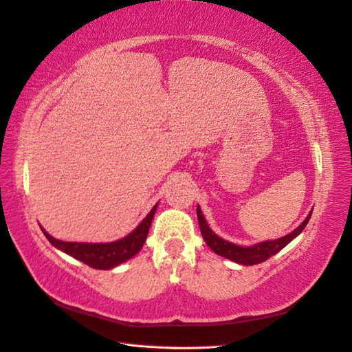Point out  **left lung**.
<instances>
[{
    "mask_svg": "<svg viewBox=\"0 0 352 352\" xmlns=\"http://www.w3.org/2000/svg\"><path fill=\"white\" fill-rule=\"evenodd\" d=\"M310 217H311V212L308 214L302 223H300L295 229V231L290 232L289 235L281 236V239H278V240L263 241V243H258V245L245 248V246L234 245V243H229L223 239H220L217 234H214L211 231V228L208 226L202 211H200V208L197 206V220H199L200 232H202V236H204L206 245L210 246L212 249V252H216L217 255L225 256V258H228V260H231L234 263L245 264V266H254V264H260L263 261L269 260L270 256L278 254L279 250L289 245V243L295 239V236H298L300 232L304 231V228L307 226Z\"/></svg>",
    "mask_w": 352,
    "mask_h": 352,
    "instance_id": "1",
    "label": "left lung"
}]
</instances>
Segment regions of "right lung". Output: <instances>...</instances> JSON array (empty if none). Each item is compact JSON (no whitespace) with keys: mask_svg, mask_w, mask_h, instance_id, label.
Listing matches in <instances>:
<instances>
[{"mask_svg":"<svg viewBox=\"0 0 352 352\" xmlns=\"http://www.w3.org/2000/svg\"><path fill=\"white\" fill-rule=\"evenodd\" d=\"M155 205L152 211L147 214V217L136 226L133 231L127 236L112 243H73V241H60L50 235L48 232L42 229V232L48 239V241L62 252L71 255L76 260L88 264L92 269L98 270H107L112 267H117L118 264L131 260L132 256L140 252L141 248L144 246L150 225L156 211Z\"/></svg>","mask_w":352,"mask_h":352,"instance_id":"obj_1","label":"right lung"}]
</instances>
